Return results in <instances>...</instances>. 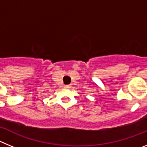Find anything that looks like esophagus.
<instances>
[{
  "label": "esophagus",
  "mask_w": 147,
  "mask_h": 147,
  "mask_svg": "<svg viewBox=\"0 0 147 147\" xmlns=\"http://www.w3.org/2000/svg\"><path fill=\"white\" fill-rule=\"evenodd\" d=\"M65 88H67V89H68V88H71V85H65Z\"/></svg>",
  "instance_id": "1"
}]
</instances>
